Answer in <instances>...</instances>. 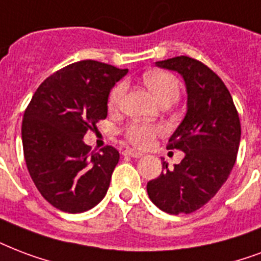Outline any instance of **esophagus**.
Returning a JSON list of instances; mask_svg holds the SVG:
<instances>
[{
  "instance_id": "34e87169",
  "label": "esophagus",
  "mask_w": 261,
  "mask_h": 261,
  "mask_svg": "<svg viewBox=\"0 0 261 261\" xmlns=\"http://www.w3.org/2000/svg\"><path fill=\"white\" fill-rule=\"evenodd\" d=\"M124 154H126V156L134 157V159H139V157H142V153L137 152V150H134V149H126V150H124Z\"/></svg>"
}]
</instances>
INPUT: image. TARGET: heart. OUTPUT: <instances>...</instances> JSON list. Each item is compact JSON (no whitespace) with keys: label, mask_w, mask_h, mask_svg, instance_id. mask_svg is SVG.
<instances>
[{"label":"heart","mask_w":261,"mask_h":261,"mask_svg":"<svg viewBox=\"0 0 261 261\" xmlns=\"http://www.w3.org/2000/svg\"><path fill=\"white\" fill-rule=\"evenodd\" d=\"M146 86L152 91L154 98L159 101V104L164 99H178L179 97V82L178 79L170 72L164 71H154V72H148L144 77ZM124 94V85L119 83L113 87L111 94H109L108 107L111 111L116 109L122 101V97ZM160 133V128L149 124H141V123H134L126 130V137L131 144L138 146V148H146L152 144L153 139Z\"/></svg>","instance_id":"heart-1"}]
</instances>
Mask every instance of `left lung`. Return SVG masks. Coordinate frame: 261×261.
Listing matches in <instances>:
<instances>
[{"label": "left lung", "instance_id": "8db88e82", "mask_svg": "<svg viewBox=\"0 0 261 261\" xmlns=\"http://www.w3.org/2000/svg\"><path fill=\"white\" fill-rule=\"evenodd\" d=\"M184 77L188 111L168 149L185 157L174 168L163 163L162 174L146 185L149 198L171 215L192 214L205 205L227 180L236 164L241 124L231 94L223 81L200 61L179 56L156 61Z\"/></svg>", "mask_w": 261, "mask_h": 261}]
</instances>
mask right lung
<instances>
[{"label": "right lung", "instance_id": "add662e5", "mask_svg": "<svg viewBox=\"0 0 261 261\" xmlns=\"http://www.w3.org/2000/svg\"><path fill=\"white\" fill-rule=\"evenodd\" d=\"M127 72L83 60L46 77L34 93L21 124L23 152L33 182L57 210L81 214L108 192L119 152L107 146L90 154L83 137L107 117L109 93Z\"/></svg>", "mask_w": 261, "mask_h": 261}]
</instances>
